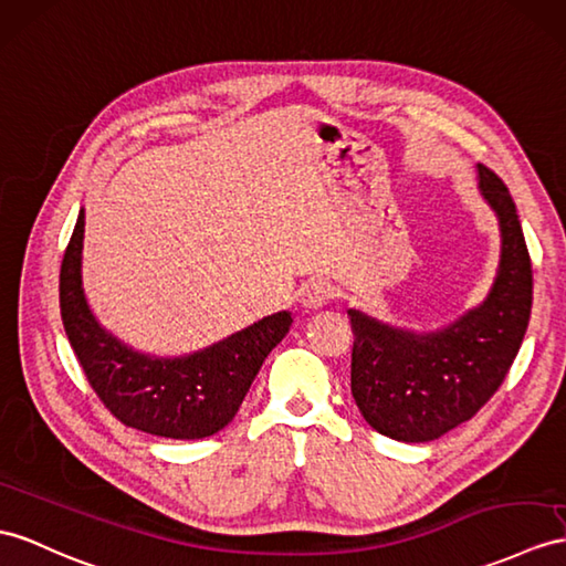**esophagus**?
Segmentation results:
<instances>
[{"label":"esophagus","instance_id":"obj_1","mask_svg":"<svg viewBox=\"0 0 566 566\" xmlns=\"http://www.w3.org/2000/svg\"><path fill=\"white\" fill-rule=\"evenodd\" d=\"M334 297L331 295V287L322 281H312L305 287H302V295L300 302L305 310H322L324 305H328V300Z\"/></svg>","mask_w":566,"mask_h":566}]
</instances>
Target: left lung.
<instances>
[{
    "label": "left lung",
    "instance_id": "1",
    "mask_svg": "<svg viewBox=\"0 0 566 566\" xmlns=\"http://www.w3.org/2000/svg\"><path fill=\"white\" fill-rule=\"evenodd\" d=\"M478 177L502 230L497 279L485 302L430 334L348 310L353 398L379 434L398 442H432L471 420L502 387L526 336L533 271L516 203L485 165H478Z\"/></svg>",
    "mask_w": 566,
    "mask_h": 566
}]
</instances>
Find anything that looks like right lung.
<instances>
[{
	"label": "right lung",
	"mask_w": 566,
	"mask_h": 566,
	"mask_svg": "<svg viewBox=\"0 0 566 566\" xmlns=\"http://www.w3.org/2000/svg\"><path fill=\"white\" fill-rule=\"evenodd\" d=\"M84 211L60 271V310L69 343L103 406L134 430L168 439H203L235 418L266 355L285 338L287 312L264 316L211 348L185 357L132 350L95 319L81 287Z\"/></svg>",
	"instance_id": "add662e5"
}]
</instances>
